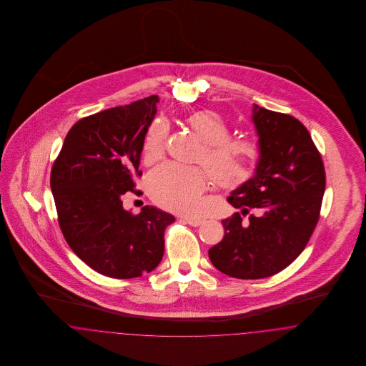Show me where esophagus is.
Listing matches in <instances>:
<instances>
[{"label": "esophagus", "mask_w": 366, "mask_h": 366, "mask_svg": "<svg viewBox=\"0 0 366 366\" xmlns=\"http://www.w3.org/2000/svg\"><path fill=\"white\" fill-rule=\"evenodd\" d=\"M184 221L191 227H199L203 224L202 218H192V217H184Z\"/></svg>", "instance_id": "obj_1"}]
</instances>
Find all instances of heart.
<instances>
[{
	"label": "heart",
	"mask_w": 366,
	"mask_h": 366,
	"mask_svg": "<svg viewBox=\"0 0 366 366\" xmlns=\"http://www.w3.org/2000/svg\"><path fill=\"white\" fill-rule=\"evenodd\" d=\"M192 132L203 141L199 162L211 179L222 187L242 184L258 157V148L247 139H232L227 121L214 111H197L187 118ZM169 126L157 119L148 129L142 142V157L154 163L163 157ZM206 174L199 167L164 163L148 177V191L166 209L192 214L199 209L200 194L206 189Z\"/></svg>",
	"instance_id": "obj_1"
}]
</instances>
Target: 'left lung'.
Wrapping results in <instances>:
<instances>
[{
    "instance_id": "left-lung-1",
    "label": "left lung",
    "mask_w": 366,
    "mask_h": 366,
    "mask_svg": "<svg viewBox=\"0 0 366 366\" xmlns=\"http://www.w3.org/2000/svg\"><path fill=\"white\" fill-rule=\"evenodd\" d=\"M259 159L254 174L227 202L239 212L222 221L224 239L211 247V263L230 277H270L299 257L318 222L325 172L307 129L294 117L252 105Z\"/></svg>"
}]
</instances>
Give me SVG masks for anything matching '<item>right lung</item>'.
Returning <instances> with one entry per match:
<instances>
[{
    "instance_id": "obj_1",
    "label": "right lung",
    "mask_w": 366,
    "mask_h": 366,
    "mask_svg": "<svg viewBox=\"0 0 366 366\" xmlns=\"http://www.w3.org/2000/svg\"><path fill=\"white\" fill-rule=\"evenodd\" d=\"M157 96L109 108L75 123L51 173L61 232L93 270L112 279L152 272L163 258L164 230L174 217L154 206L123 209L121 196L141 175L145 134L157 115Z\"/></svg>"
}]
</instances>
